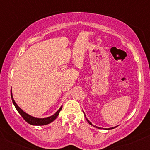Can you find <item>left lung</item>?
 I'll return each instance as SVG.
<instances>
[{"mask_svg":"<svg viewBox=\"0 0 150 150\" xmlns=\"http://www.w3.org/2000/svg\"><path fill=\"white\" fill-rule=\"evenodd\" d=\"M85 118H86V120H87V121H88V122L89 123V124L90 125H93V127H96V128H98V129H107V130H110V129H114V128H115L116 127H110V128H101V127H97L96 125H93V124H92V122H90V120H89L88 119V118L86 117H85Z\"/></svg>","mask_w":150,"mask_h":150,"instance_id":"1","label":"left lung"}]
</instances>
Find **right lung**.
Returning <instances> with one entry per match:
<instances>
[{"instance_id": "obj_1", "label": "right lung", "mask_w": 150, "mask_h": 150, "mask_svg": "<svg viewBox=\"0 0 150 150\" xmlns=\"http://www.w3.org/2000/svg\"><path fill=\"white\" fill-rule=\"evenodd\" d=\"M11 99H12L13 103L15 108L17 110V111L18 112L19 114L23 117V118L28 123H29L30 125H37V126H40V125H45L50 124V123L52 122L55 120L57 118V117L58 116L59 113H60V110H62V105L60 108L56 112L54 115H51L50 117H47L45 118H38V117H35L32 116V115H30L28 113H26L25 112H24L23 110L21 109V108L16 104V103L15 102L13 99V93H12V90L11 91Z\"/></svg>"}]
</instances>
